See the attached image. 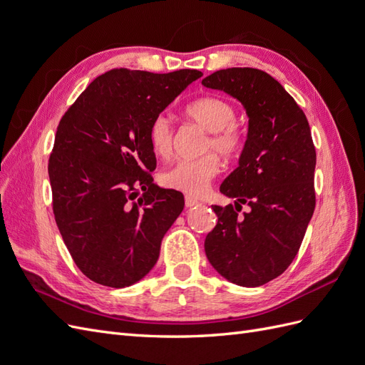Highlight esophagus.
<instances>
[{
    "label": "esophagus",
    "instance_id": "obj_1",
    "mask_svg": "<svg viewBox=\"0 0 365 365\" xmlns=\"http://www.w3.org/2000/svg\"><path fill=\"white\" fill-rule=\"evenodd\" d=\"M201 202L197 201V200H195V197H192V196H185V207H189V208H192V207H195V205H200Z\"/></svg>",
    "mask_w": 365,
    "mask_h": 365
}]
</instances>
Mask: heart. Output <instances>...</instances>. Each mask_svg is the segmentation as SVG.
<instances>
[{"label": "heart", "instance_id": "b5f03b06", "mask_svg": "<svg viewBox=\"0 0 365 365\" xmlns=\"http://www.w3.org/2000/svg\"><path fill=\"white\" fill-rule=\"evenodd\" d=\"M184 115L208 130L204 150H215L224 158H233L244 149L245 130L236 121V108L227 98L204 96L184 108ZM148 140L158 158L168 160L173 148V128L169 118L158 115L150 121ZM219 173V161L213 153L196 160L176 163L161 173V184L189 196L204 195Z\"/></svg>", "mask_w": 365, "mask_h": 365}]
</instances>
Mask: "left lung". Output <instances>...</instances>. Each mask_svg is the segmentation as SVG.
Listing matches in <instances>:
<instances>
[{"label": "left lung", "mask_w": 365, "mask_h": 365, "mask_svg": "<svg viewBox=\"0 0 365 365\" xmlns=\"http://www.w3.org/2000/svg\"><path fill=\"white\" fill-rule=\"evenodd\" d=\"M245 106L248 137L237 169L220 185L235 205H212L205 237L212 267L239 286H262L288 269L315 208L317 153L307 118L284 88L257 68L219 70L202 79ZM242 203L250 210L242 217Z\"/></svg>", "instance_id": "left-lung-1"}]
</instances>
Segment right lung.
<instances>
[{
	"instance_id": "right-lung-1",
	"label": "right lung",
	"mask_w": 365,
	"mask_h": 365,
	"mask_svg": "<svg viewBox=\"0 0 365 365\" xmlns=\"http://www.w3.org/2000/svg\"><path fill=\"white\" fill-rule=\"evenodd\" d=\"M201 76L115 68L96 77L62 115L48 160L53 213L90 280L125 288L157 263L184 196L153 184L148 129Z\"/></svg>"
}]
</instances>
